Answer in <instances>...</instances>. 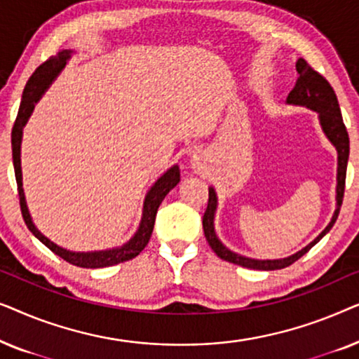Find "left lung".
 <instances>
[{"label":"left lung","instance_id":"8db88e82","mask_svg":"<svg viewBox=\"0 0 359 359\" xmlns=\"http://www.w3.org/2000/svg\"><path fill=\"white\" fill-rule=\"evenodd\" d=\"M296 70L299 73L296 86L292 88V91L289 93L286 102L294 106H306L309 109L318 112V119H320V126L328 140L335 145L338 151V170H337V209L333 212V217L330 224L327 225L325 230H322V233L318 237L307 245L306 248H302L301 252L291 255L287 258L281 259H253L242 257L230 252L227 247H224L222 242L217 238L214 230V215L215 209H217V196H215L214 188H209V201H208V209H205L204 217H203V229L205 240H208L209 247L214 250V253L220 257L225 262L238 264V266L250 268V269H262V271H274V269H283L297 262L302 255H306L318 240H320L327 232H330V229L335 224V220L340 214V208L343 203V194H345V178H346V165H348V156H350V139H348L346 127L343 124V117L340 112V106H338V100L335 91L330 86L325 78L320 73L313 70L304 58H299L296 62Z\"/></svg>","mask_w":359,"mask_h":359}]
</instances>
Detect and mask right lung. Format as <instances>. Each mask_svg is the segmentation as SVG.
Returning a JSON list of instances; mask_svg holds the SVG:
<instances>
[{
	"label": "right lung",
	"instance_id": "1",
	"mask_svg": "<svg viewBox=\"0 0 359 359\" xmlns=\"http://www.w3.org/2000/svg\"><path fill=\"white\" fill-rule=\"evenodd\" d=\"M73 50H62L58 52V55L50 57L48 60L42 63L36 72L32 73V76L29 78L26 88L22 93V101L19 106V112L16 117V122L13 126L11 132V147H13V165H14V175H16V183H18V193H19V204H21V212L26 222L27 229L46 245L48 250H52L53 253L65 259V262L75 264L80 268H106L112 266V264L129 262V259L135 258L142 250L147 247L149 240L154 232L156 210H158L161 201L165 199V196L180 183V168L178 165L171 166L163 176H160L155 181V184L151 186L149 193L145 196L144 203V212H142V220L134 237L129 242L122 245L119 248L112 250H102V252H88V253H76L70 252L58 247L53 242H50L47 237L39 232L36 225L32 224L31 215H29L26 198H24V189H22V173H21V139H22V127L26 126L29 117H31L34 106L41 100L43 91L47 90L48 85L55 80L58 73L62 72V68L67 65V60L70 58Z\"/></svg>",
	"mask_w": 359,
	"mask_h": 359
}]
</instances>
